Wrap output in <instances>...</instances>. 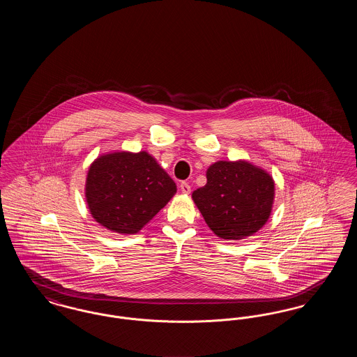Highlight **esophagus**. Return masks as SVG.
Masks as SVG:
<instances>
[{"mask_svg":"<svg viewBox=\"0 0 357 357\" xmlns=\"http://www.w3.org/2000/svg\"><path fill=\"white\" fill-rule=\"evenodd\" d=\"M181 191L183 192V194H190V191H191V187H190V185L188 183H186V182H182L181 183Z\"/></svg>","mask_w":357,"mask_h":357,"instance_id":"34e87169","label":"esophagus"}]
</instances>
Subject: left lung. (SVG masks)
I'll use <instances>...</instances> for the list:
<instances>
[{
	"label": "left lung",
	"instance_id": "8db88e82",
	"mask_svg": "<svg viewBox=\"0 0 357 357\" xmlns=\"http://www.w3.org/2000/svg\"><path fill=\"white\" fill-rule=\"evenodd\" d=\"M206 176L207 183L192 192V199L218 237H249L269 220L274 182L266 171L243 160H220Z\"/></svg>",
	"mask_w": 357,
	"mask_h": 357
}]
</instances>
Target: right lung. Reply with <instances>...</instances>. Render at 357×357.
<instances>
[{
	"label": "right lung",
	"mask_w": 357,
	"mask_h": 357,
	"mask_svg": "<svg viewBox=\"0 0 357 357\" xmlns=\"http://www.w3.org/2000/svg\"><path fill=\"white\" fill-rule=\"evenodd\" d=\"M176 185L150 153H107L89 167L85 198L92 217L111 231L135 234L167 204Z\"/></svg>",
	"instance_id": "1"
}]
</instances>
